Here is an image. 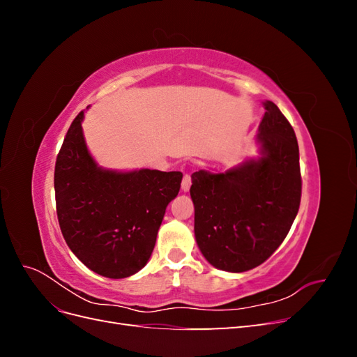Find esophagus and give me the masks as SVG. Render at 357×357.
I'll return each mask as SVG.
<instances>
[{
    "label": "esophagus",
    "instance_id": "1",
    "mask_svg": "<svg viewBox=\"0 0 357 357\" xmlns=\"http://www.w3.org/2000/svg\"><path fill=\"white\" fill-rule=\"evenodd\" d=\"M190 185H192L190 176H189V174H185V177H183V181H181V190H183V192H189Z\"/></svg>",
    "mask_w": 357,
    "mask_h": 357
}]
</instances>
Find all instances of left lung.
<instances>
[{
    "mask_svg": "<svg viewBox=\"0 0 357 357\" xmlns=\"http://www.w3.org/2000/svg\"><path fill=\"white\" fill-rule=\"evenodd\" d=\"M259 125L261 158L225 172L192 174L195 238L219 269L244 273L264 264L286 238L301 204L299 147L294 128L273 101Z\"/></svg>",
    "mask_w": 357,
    "mask_h": 357,
    "instance_id": "1",
    "label": "left lung"
}]
</instances>
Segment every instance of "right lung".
I'll use <instances>...</instances> for the list:
<instances>
[{
    "instance_id": "add662e5",
    "label": "right lung",
    "mask_w": 357,
    "mask_h": 357,
    "mask_svg": "<svg viewBox=\"0 0 357 357\" xmlns=\"http://www.w3.org/2000/svg\"><path fill=\"white\" fill-rule=\"evenodd\" d=\"M84 112L73 121L55 165L61 232L93 273L125 278L150 259L167 205L178 195L180 171L119 172L96 165L84 143Z\"/></svg>"
}]
</instances>
